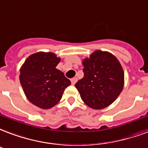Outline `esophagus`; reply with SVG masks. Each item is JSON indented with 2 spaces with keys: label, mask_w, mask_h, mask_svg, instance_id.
<instances>
[{
  "label": "esophagus",
  "mask_w": 148,
  "mask_h": 148,
  "mask_svg": "<svg viewBox=\"0 0 148 148\" xmlns=\"http://www.w3.org/2000/svg\"><path fill=\"white\" fill-rule=\"evenodd\" d=\"M77 81V80L76 77H74V78H71V84H73V85H74V84H76Z\"/></svg>",
  "instance_id": "1"
}]
</instances>
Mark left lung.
Wrapping results in <instances>:
<instances>
[{"mask_svg":"<svg viewBox=\"0 0 148 148\" xmlns=\"http://www.w3.org/2000/svg\"><path fill=\"white\" fill-rule=\"evenodd\" d=\"M84 77L75 84L88 106L101 109L119 96L124 84V73L118 60L108 52L97 50L83 60Z\"/></svg>","mask_w":148,"mask_h":148,"instance_id":"1","label":"left lung"}]
</instances>
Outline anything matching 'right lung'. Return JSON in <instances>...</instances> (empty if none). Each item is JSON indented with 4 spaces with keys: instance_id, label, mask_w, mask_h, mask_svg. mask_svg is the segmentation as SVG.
<instances>
[{
    "instance_id": "add662e5",
    "label": "right lung",
    "mask_w": 148,
    "mask_h": 148,
    "mask_svg": "<svg viewBox=\"0 0 148 148\" xmlns=\"http://www.w3.org/2000/svg\"><path fill=\"white\" fill-rule=\"evenodd\" d=\"M60 61L53 53L29 56L20 70V82L27 99L41 108L50 109L61 99L71 81L56 66Z\"/></svg>"
}]
</instances>
